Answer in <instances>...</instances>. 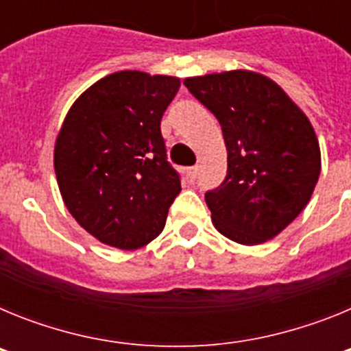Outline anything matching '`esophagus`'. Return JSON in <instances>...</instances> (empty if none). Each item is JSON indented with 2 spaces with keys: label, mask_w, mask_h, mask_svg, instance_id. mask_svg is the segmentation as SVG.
I'll return each mask as SVG.
<instances>
[{
  "label": "esophagus",
  "mask_w": 351,
  "mask_h": 351,
  "mask_svg": "<svg viewBox=\"0 0 351 351\" xmlns=\"http://www.w3.org/2000/svg\"><path fill=\"white\" fill-rule=\"evenodd\" d=\"M198 170H200V169H198V165L197 167H191V169L188 170V179H190L191 182H193L195 179L198 178Z\"/></svg>",
  "instance_id": "34e87169"
}]
</instances>
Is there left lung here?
<instances>
[{
  "instance_id": "8db88e82",
  "label": "left lung",
  "mask_w": 351,
  "mask_h": 351,
  "mask_svg": "<svg viewBox=\"0 0 351 351\" xmlns=\"http://www.w3.org/2000/svg\"><path fill=\"white\" fill-rule=\"evenodd\" d=\"M219 121L228 153L221 184L206 193L219 234L262 244L308 206L320 176V145L306 114L267 77L247 70L184 80Z\"/></svg>"
}]
</instances>
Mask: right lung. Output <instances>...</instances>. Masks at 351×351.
Wrapping results in <instances>:
<instances>
[{
  "instance_id": "add662e5",
  "label": "right lung",
  "mask_w": 351,
  "mask_h": 351,
  "mask_svg": "<svg viewBox=\"0 0 351 351\" xmlns=\"http://www.w3.org/2000/svg\"><path fill=\"white\" fill-rule=\"evenodd\" d=\"M178 77L116 71L68 110L54 147L61 197L84 230L137 250L161 234L181 178L167 160L160 123Z\"/></svg>"
}]
</instances>
